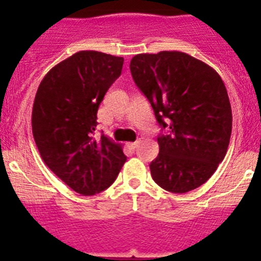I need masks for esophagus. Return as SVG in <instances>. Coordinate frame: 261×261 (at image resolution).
<instances>
[{
	"instance_id": "1",
	"label": "esophagus",
	"mask_w": 261,
	"mask_h": 261,
	"mask_svg": "<svg viewBox=\"0 0 261 261\" xmlns=\"http://www.w3.org/2000/svg\"><path fill=\"white\" fill-rule=\"evenodd\" d=\"M140 142H141V140H137V141H135V142H129L128 146L130 147V149H133V150H135L136 147H137L138 145H140Z\"/></svg>"
}]
</instances>
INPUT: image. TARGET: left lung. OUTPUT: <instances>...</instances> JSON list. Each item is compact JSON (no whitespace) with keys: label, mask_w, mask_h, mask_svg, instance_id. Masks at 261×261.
<instances>
[{"label":"left lung","mask_w":261,"mask_h":261,"mask_svg":"<svg viewBox=\"0 0 261 261\" xmlns=\"http://www.w3.org/2000/svg\"><path fill=\"white\" fill-rule=\"evenodd\" d=\"M129 66L158 124L170 129L158 137L154 181L172 193L202 186L225 158L231 136V106L220 74L177 50L141 53Z\"/></svg>","instance_id":"left-lung-1"}]
</instances>
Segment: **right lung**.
Instances as JSON below:
<instances>
[{
	"instance_id": "1",
	"label": "right lung",
	"mask_w": 261,
	"mask_h": 261,
	"mask_svg": "<svg viewBox=\"0 0 261 261\" xmlns=\"http://www.w3.org/2000/svg\"><path fill=\"white\" fill-rule=\"evenodd\" d=\"M123 64V57L80 50L53 66L36 91L31 123L41 159L81 195L108 188L126 161L121 145L94 137L99 105Z\"/></svg>"
}]
</instances>
